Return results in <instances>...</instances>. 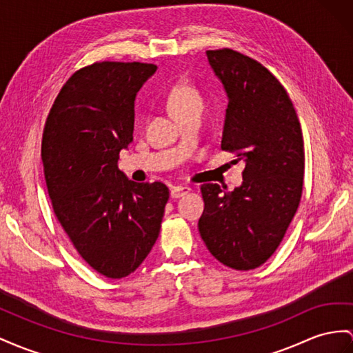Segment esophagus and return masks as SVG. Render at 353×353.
<instances>
[{
    "label": "esophagus",
    "mask_w": 353,
    "mask_h": 353,
    "mask_svg": "<svg viewBox=\"0 0 353 353\" xmlns=\"http://www.w3.org/2000/svg\"><path fill=\"white\" fill-rule=\"evenodd\" d=\"M189 192H191V188L189 186H173L171 188V198H180Z\"/></svg>",
    "instance_id": "1"
}]
</instances>
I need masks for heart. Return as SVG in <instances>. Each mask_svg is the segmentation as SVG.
Masks as SVG:
<instances>
[{"mask_svg": "<svg viewBox=\"0 0 353 353\" xmlns=\"http://www.w3.org/2000/svg\"><path fill=\"white\" fill-rule=\"evenodd\" d=\"M167 105L176 116L177 121H182L188 116L201 114L204 108L203 97L191 85H177L167 98Z\"/></svg>", "mask_w": 353, "mask_h": 353, "instance_id": "heart-1", "label": "heart"}]
</instances>
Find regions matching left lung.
Listing matches in <instances>:
<instances>
[{
    "instance_id": "obj_1",
    "label": "left lung",
    "mask_w": 353,
    "mask_h": 353,
    "mask_svg": "<svg viewBox=\"0 0 353 353\" xmlns=\"http://www.w3.org/2000/svg\"><path fill=\"white\" fill-rule=\"evenodd\" d=\"M205 53L228 97L221 148L245 170L231 192L201 186L198 230L219 263L246 271L274 254L300 204L303 131L291 98L263 64L231 49Z\"/></svg>"
}]
</instances>
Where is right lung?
<instances>
[{
    "instance_id": "add662e5",
    "label": "right lung",
    "mask_w": 353,
    "mask_h": 353,
    "mask_svg": "<svg viewBox=\"0 0 353 353\" xmlns=\"http://www.w3.org/2000/svg\"><path fill=\"white\" fill-rule=\"evenodd\" d=\"M157 65L95 62L53 103L41 140L48 192L86 263L108 279L134 273L159 236L168 201L161 182L135 183L117 168L134 131V101Z\"/></svg>"
}]
</instances>
